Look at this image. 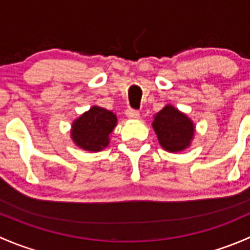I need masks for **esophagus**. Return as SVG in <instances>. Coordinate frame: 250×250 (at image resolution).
<instances>
[{"mask_svg":"<svg viewBox=\"0 0 250 250\" xmlns=\"http://www.w3.org/2000/svg\"><path fill=\"white\" fill-rule=\"evenodd\" d=\"M125 115H127L128 118H139L140 117L139 111H137L134 109H128L127 111H125Z\"/></svg>","mask_w":250,"mask_h":250,"instance_id":"obj_1","label":"esophagus"}]
</instances>
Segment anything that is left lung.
Returning <instances> with one entry per match:
<instances>
[{"instance_id":"left-lung-1","label":"left lung","mask_w":250,"mask_h":250,"mask_svg":"<svg viewBox=\"0 0 250 250\" xmlns=\"http://www.w3.org/2000/svg\"><path fill=\"white\" fill-rule=\"evenodd\" d=\"M152 127L161 146L169 152L185 150L195 133L193 122L172 105H166L153 118Z\"/></svg>"}]
</instances>
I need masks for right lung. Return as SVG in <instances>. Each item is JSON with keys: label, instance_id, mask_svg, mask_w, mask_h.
<instances>
[{"label": "right lung", "instance_id": "1", "mask_svg": "<svg viewBox=\"0 0 250 250\" xmlns=\"http://www.w3.org/2000/svg\"><path fill=\"white\" fill-rule=\"evenodd\" d=\"M116 123L115 113L104 107L93 106L74 121L71 138L78 147L98 152L109 145V135Z\"/></svg>", "mask_w": 250, "mask_h": 250}]
</instances>
